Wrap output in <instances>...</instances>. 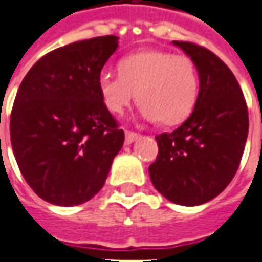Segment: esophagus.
Instances as JSON below:
<instances>
[{
    "instance_id": "esophagus-1",
    "label": "esophagus",
    "mask_w": 262,
    "mask_h": 262,
    "mask_svg": "<svg viewBox=\"0 0 262 262\" xmlns=\"http://www.w3.org/2000/svg\"><path fill=\"white\" fill-rule=\"evenodd\" d=\"M138 138H139V133H136V132L126 130V133H124V141H126L127 145H130L132 142H135Z\"/></svg>"
}]
</instances>
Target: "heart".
I'll return each mask as SVG.
<instances>
[{
    "mask_svg": "<svg viewBox=\"0 0 262 262\" xmlns=\"http://www.w3.org/2000/svg\"><path fill=\"white\" fill-rule=\"evenodd\" d=\"M98 89L113 114H123L138 94L145 119L158 120L163 126H176L193 111L199 76L188 55L143 50L124 57L119 63V74L101 72Z\"/></svg>",
    "mask_w": 262,
    "mask_h": 262,
    "instance_id": "obj_1",
    "label": "heart"
}]
</instances>
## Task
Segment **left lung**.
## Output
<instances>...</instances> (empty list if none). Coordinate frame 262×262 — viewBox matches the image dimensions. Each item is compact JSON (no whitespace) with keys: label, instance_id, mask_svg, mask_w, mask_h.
Returning <instances> with one entry per match:
<instances>
[{"label":"left lung","instance_id":"8db88e82","mask_svg":"<svg viewBox=\"0 0 262 262\" xmlns=\"http://www.w3.org/2000/svg\"><path fill=\"white\" fill-rule=\"evenodd\" d=\"M196 66L199 94L189 119L155 136L149 165L154 188L179 205H201L220 195L236 174L248 138V107L232 70L210 50L173 40Z\"/></svg>","mask_w":262,"mask_h":262}]
</instances>
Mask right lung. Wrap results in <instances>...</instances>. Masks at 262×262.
I'll list each match as a JSON object with an SVG mask.
<instances>
[{"mask_svg":"<svg viewBox=\"0 0 262 262\" xmlns=\"http://www.w3.org/2000/svg\"><path fill=\"white\" fill-rule=\"evenodd\" d=\"M117 36L79 40L48 52L20 83L10 119L18 168L43 201L72 207L105 183L124 132L105 107L98 77Z\"/></svg>","mask_w":262,"mask_h":262,"instance_id":"right-lung-1","label":"right lung"}]
</instances>
